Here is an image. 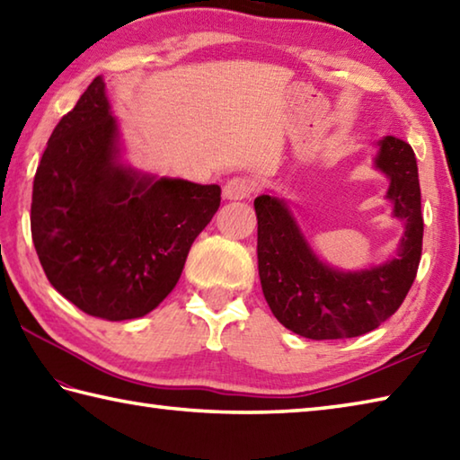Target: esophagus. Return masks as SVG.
<instances>
[{
	"label": "esophagus",
	"instance_id": "esophagus-1",
	"mask_svg": "<svg viewBox=\"0 0 460 460\" xmlns=\"http://www.w3.org/2000/svg\"><path fill=\"white\" fill-rule=\"evenodd\" d=\"M255 183L245 177H233L227 183L223 185V197L229 201H239L247 199V197L253 193Z\"/></svg>",
	"mask_w": 460,
	"mask_h": 460
}]
</instances>
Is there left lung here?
Returning a JSON list of instances; mask_svg holds the SVG:
<instances>
[{"instance_id": "left-lung-1", "label": "left lung", "mask_w": 460, "mask_h": 460, "mask_svg": "<svg viewBox=\"0 0 460 460\" xmlns=\"http://www.w3.org/2000/svg\"><path fill=\"white\" fill-rule=\"evenodd\" d=\"M375 167L389 179L386 199L404 223L397 255L358 271L331 267L314 253L283 197L259 195L257 261L263 295L277 321L296 335L325 341L373 331L401 307L422 251L415 151L393 135L375 143Z\"/></svg>"}]
</instances>
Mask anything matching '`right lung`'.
<instances>
[{"mask_svg": "<svg viewBox=\"0 0 460 460\" xmlns=\"http://www.w3.org/2000/svg\"><path fill=\"white\" fill-rule=\"evenodd\" d=\"M97 75L61 117L33 179L31 237L49 283L84 313L139 319L173 291L219 185L157 177L123 161Z\"/></svg>", "mask_w": 460, "mask_h": 460, "instance_id": "add662e5", "label": "right lung"}]
</instances>
